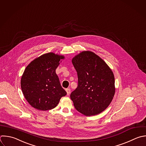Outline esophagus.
Listing matches in <instances>:
<instances>
[{
	"label": "esophagus",
	"instance_id": "34e87169",
	"mask_svg": "<svg viewBox=\"0 0 146 146\" xmlns=\"http://www.w3.org/2000/svg\"><path fill=\"white\" fill-rule=\"evenodd\" d=\"M66 92H67V95H69V94H70V92H71L70 88H67V89H66Z\"/></svg>",
	"mask_w": 146,
	"mask_h": 146
}]
</instances>
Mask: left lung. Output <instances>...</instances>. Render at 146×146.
Masks as SVG:
<instances>
[{"mask_svg": "<svg viewBox=\"0 0 146 146\" xmlns=\"http://www.w3.org/2000/svg\"><path fill=\"white\" fill-rule=\"evenodd\" d=\"M72 63L78 85L70 98L77 111L86 116L98 115L110 105L115 95V78L106 63L91 51L76 55Z\"/></svg>", "mask_w": 146, "mask_h": 146, "instance_id": "left-lung-1", "label": "left lung"}]
</instances>
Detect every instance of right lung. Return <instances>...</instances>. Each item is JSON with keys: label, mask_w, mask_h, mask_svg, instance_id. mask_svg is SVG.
<instances>
[{"label": "right lung", "mask_w": 146, "mask_h": 146, "mask_svg": "<svg viewBox=\"0 0 146 146\" xmlns=\"http://www.w3.org/2000/svg\"><path fill=\"white\" fill-rule=\"evenodd\" d=\"M63 55L49 52L33 60L21 78L25 98L34 108L47 111L55 108L66 91L62 87L55 70Z\"/></svg>", "instance_id": "1"}]
</instances>
